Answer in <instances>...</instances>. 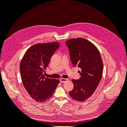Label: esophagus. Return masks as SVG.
Wrapping results in <instances>:
<instances>
[{
    "instance_id": "1",
    "label": "esophagus",
    "mask_w": 127,
    "mask_h": 127,
    "mask_svg": "<svg viewBox=\"0 0 127 127\" xmlns=\"http://www.w3.org/2000/svg\"><path fill=\"white\" fill-rule=\"evenodd\" d=\"M68 79H66V78H61L60 79V82L62 83H63L66 82L68 81Z\"/></svg>"
}]
</instances>
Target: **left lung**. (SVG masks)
<instances>
[{"label": "left lung", "mask_w": 127, "mask_h": 127, "mask_svg": "<svg viewBox=\"0 0 127 127\" xmlns=\"http://www.w3.org/2000/svg\"><path fill=\"white\" fill-rule=\"evenodd\" d=\"M70 59L74 67L81 68L79 79H72L74 88L70 96L83 102L90 97L96 89L102 77L103 64L100 53L89 41L78 37L66 42Z\"/></svg>", "instance_id": "obj_1"}]
</instances>
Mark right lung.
Returning <instances> with one entry per match:
<instances>
[{
    "instance_id": "1",
    "label": "right lung",
    "mask_w": 127,
    "mask_h": 127,
    "mask_svg": "<svg viewBox=\"0 0 127 127\" xmlns=\"http://www.w3.org/2000/svg\"><path fill=\"white\" fill-rule=\"evenodd\" d=\"M58 42L37 43L28 49L20 64L21 79L26 91L34 100L42 102L52 97L59 79L45 77L47 67L53 53L59 48Z\"/></svg>"
}]
</instances>
